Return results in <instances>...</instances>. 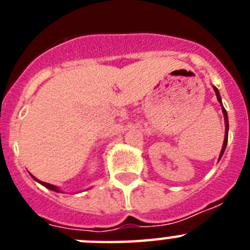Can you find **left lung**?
Returning a JSON list of instances; mask_svg holds the SVG:
<instances>
[{"label": "left lung", "mask_w": 250, "mask_h": 250, "mask_svg": "<svg viewBox=\"0 0 250 250\" xmlns=\"http://www.w3.org/2000/svg\"><path fill=\"white\" fill-rule=\"evenodd\" d=\"M213 87H214V86H213ZM214 91H215L216 99H218V101H219L220 105H222V110H223V114H224V120H225V138H224V143H223L222 151H220V155H219V159H220V158H222V156H223V154H224L225 147H227V143H228V130H229V123H228V115H227V110H225L224 107H223L222 98H220L219 91H218V89H216V87H214Z\"/></svg>", "instance_id": "left-lung-1"}]
</instances>
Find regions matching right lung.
<instances>
[{
    "label": "right lung",
    "instance_id": "obj_1",
    "mask_svg": "<svg viewBox=\"0 0 250 250\" xmlns=\"http://www.w3.org/2000/svg\"><path fill=\"white\" fill-rule=\"evenodd\" d=\"M34 179H35V180H37L36 178H34ZM37 182H39V183H41V184H42L43 187H46V188H47V189H50V190H54V191H57V193H60V191H59V189H57L56 187H54V185L47 184V183H43V182H40V180H37Z\"/></svg>",
    "mask_w": 250,
    "mask_h": 250
}]
</instances>
